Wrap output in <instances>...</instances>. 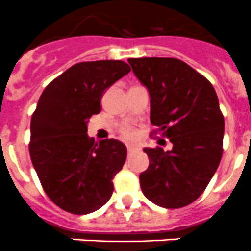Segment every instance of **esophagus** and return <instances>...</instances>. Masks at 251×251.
<instances>
[{"instance_id": "obj_1", "label": "esophagus", "mask_w": 251, "mask_h": 251, "mask_svg": "<svg viewBox=\"0 0 251 251\" xmlns=\"http://www.w3.org/2000/svg\"><path fill=\"white\" fill-rule=\"evenodd\" d=\"M127 151H128V153H133V152H136V151H138V148L136 147V146H132V145H129V146H127Z\"/></svg>"}]
</instances>
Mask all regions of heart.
<instances>
[{"instance_id": "heart-1", "label": "heart", "mask_w": 251, "mask_h": 251, "mask_svg": "<svg viewBox=\"0 0 251 251\" xmlns=\"http://www.w3.org/2000/svg\"><path fill=\"white\" fill-rule=\"evenodd\" d=\"M122 134H123L124 138L127 139H133L136 137V132H134L130 127H124L123 129H122Z\"/></svg>"}]
</instances>
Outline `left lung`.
Returning <instances> with one entry per match:
<instances>
[{
    "label": "left lung",
    "instance_id": "left-lung-1",
    "mask_svg": "<svg viewBox=\"0 0 251 251\" xmlns=\"http://www.w3.org/2000/svg\"><path fill=\"white\" fill-rule=\"evenodd\" d=\"M128 63L151 98L154 133L172 150L143 148L150 166L139 175L142 192L165 208L194 202L207 187L223 156L225 123L216 92L182 60L137 57Z\"/></svg>",
    "mask_w": 251,
    "mask_h": 251
}]
</instances>
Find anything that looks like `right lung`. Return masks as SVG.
Listing matches in <instances>:
<instances>
[{
	"mask_svg": "<svg viewBox=\"0 0 251 251\" xmlns=\"http://www.w3.org/2000/svg\"><path fill=\"white\" fill-rule=\"evenodd\" d=\"M129 72L121 60L75 64L37 101L30 127L31 161L46 195L65 211L90 214L112 196L127 148L117 139L95 143L86 132L90 117L100 112L104 92Z\"/></svg>",
	"mask_w": 251,
	"mask_h": 251,
	"instance_id": "obj_1",
	"label": "right lung"
}]
</instances>
